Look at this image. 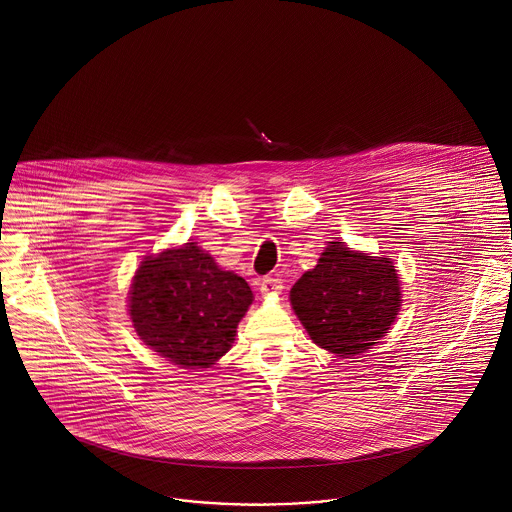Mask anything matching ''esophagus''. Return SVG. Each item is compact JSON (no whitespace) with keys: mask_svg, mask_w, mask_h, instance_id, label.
Returning <instances> with one entry per match:
<instances>
[{"mask_svg":"<svg viewBox=\"0 0 512 512\" xmlns=\"http://www.w3.org/2000/svg\"><path fill=\"white\" fill-rule=\"evenodd\" d=\"M283 289V281L279 278H264L260 281V291L264 295H278Z\"/></svg>","mask_w":512,"mask_h":512,"instance_id":"esophagus-1","label":"esophagus"}]
</instances>
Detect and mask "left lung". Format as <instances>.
<instances>
[{"mask_svg":"<svg viewBox=\"0 0 512 512\" xmlns=\"http://www.w3.org/2000/svg\"><path fill=\"white\" fill-rule=\"evenodd\" d=\"M289 301L317 346L354 358L385 336L403 299L391 258L328 242L319 264L291 287Z\"/></svg>","mask_w":512,"mask_h":512,"instance_id":"obj_1","label":"left lung"}]
</instances>
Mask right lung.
Here are the masks:
<instances>
[{"label":"right lung","instance_id":"1","mask_svg":"<svg viewBox=\"0 0 512 512\" xmlns=\"http://www.w3.org/2000/svg\"><path fill=\"white\" fill-rule=\"evenodd\" d=\"M252 299L244 279L186 242L140 262L129 291V315L148 348L176 366L201 370L231 350Z\"/></svg>","mask_w":512,"mask_h":512}]
</instances>
